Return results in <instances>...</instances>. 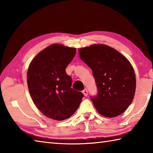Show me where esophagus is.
Instances as JSON below:
<instances>
[{
  "label": "esophagus",
  "mask_w": 153,
  "mask_h": 153,
  "mask_svg": "<svg viewBox=\"0 0 153 153\" xmlns=\"http://www.w3.org/2000/svg\"><path fill=\"white\" fill-rule=\"evenodd\" d=\"M83 93L84 96L87 97V95H88V91H87V90L86 89H84V90L83 91Z\"/></svg>",
  "instance_id": "1"
}]
</instances>
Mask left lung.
Instances as JSON below:
<instances>
[{
	"label": "left lung",
	"mask_w": 153,
	"mask_h": 153,
	"mask_svg": "<svg viewBox=\"0 0 153 153\" xmlns=\"http://www.w3.org/2000/svg\"><path fill=\"white\" fill-rule=\"evenodd\" d=\"M78 52L95 77L98 95L91 99L97 112L108 118L122 114L135 93V74L131 63L118 51L104 44L81 48Z\"/></svg>",
	"instance_id": "8db88e82"
}]
</instances>
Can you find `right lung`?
Listing matches in <instances>:
<instances>
[{
    "label": "right lung",
    "mask_w": 153,
    "mask_h": 153,
    "mask_svg": "<svg viewBox=\"0 0 153 153\" xmlns=\"http://www.w3.org/2000/svg\"><path fill=\"white\" fill-rule=\"evenodd\" d=\"M76 51V48L54 43L39 52L29 66V91L35 106L48 118H69L82 102L83 94L71 89V78L65 71Z\"/></svg>",
    "instance_id": "right-lung-1"
}]
</instances>
